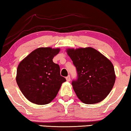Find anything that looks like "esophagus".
<instances>
[{
	"instance_id": "34e87169",
	"label": "esophagus",
	"mask_w": 131,
	"mask_h": 131,
	"mask_svg": "<svg viewBox=\"0 0 131 131\" xmlns=\"http://www.w3.org/2000/svg\"><path fill=\"white\" fill-rule=\"evenodd\" d=\"M66 80H67V82H70V76L69 75V76H68L67 77H66Z\"/></svg>"
}]
</instances>
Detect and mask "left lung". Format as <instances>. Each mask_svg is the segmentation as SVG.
<instances>
[{"instance_id": "8db88e82", "label": "left lung", "mask_w": 131, "mask_h": 131, "mask_svg": "<svg viewBox=\"0 0 131 131\" xmlns=\"http://www.w3.org/2000/svg\"><path fill=\"white\" fill-rule=\"evenodd\" d=\"M67 54L78 72L77 80L72 82L73 89L82 103L93 104L105 99L115 83L112 62L91 47L68 48Z\"/></svg>"}]
</instances>
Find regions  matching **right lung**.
Here are the masks:
<instances>
[{"label":"right lung","instance_id":"1","mask_svg":"<svg viewBox=\"0 0 131 131\" xmlns=\"http://www.w3.org/2000/svg\"><path fill=\"white\" fill-rule=\"evenodd\" d=\"M60 51V48H39L18 66L17 85L25 97L32 103H50L66 82V79L60 75V66L52 61Z\"/></svg>","mask_w":131,"mask_h":131}]
</instances>
